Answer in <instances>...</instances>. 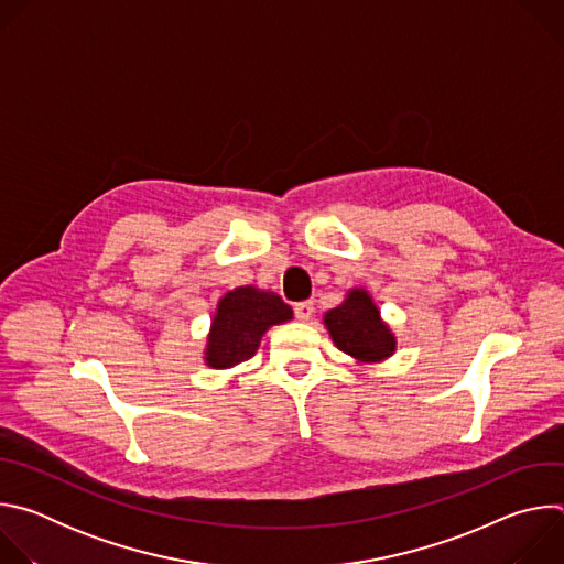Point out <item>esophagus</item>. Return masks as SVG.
<instances>
[{"instance_id":"34e87169","label":"esophagus","mask_w":564,"mask_h":564,"mask_svg":"<svg viewBox=\"0 0 564 564\" xmlns=\"http://www.w3.org/2000/svg\"><path fill=\"white\" fill-rule=\"evenodd\" d=\"M312 312H314V305H312V301H301V303H294V316H296L299 321H307V318L312 316Z\"/></svg>"}]
</instances>
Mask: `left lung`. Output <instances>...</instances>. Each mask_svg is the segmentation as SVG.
Masks as SVG:
<instances>
[{
	"instance_id": "8db88e82",
	"label": "left lung",
	"mask_w": 564,
	"mask_h": 564,
	"mask_svg": "<svg viewBox=\"0 0 564 564\" xmlns=\"http://www.w3.org/2000/svg\"><path fill=\"white\" fill-rule=\"evenodd\" d=\"M326 326L335 346L359 361H379L394 350V337L381 324L370 296L361 290H352L339 307L326 314Z\"/></svg>"
}]
</instances>
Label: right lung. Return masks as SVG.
I'll use <instances>...</instances> for the list:
<instances>
[{"instance_id": "right-lung-1", "label": "right lung", "mask_w": 564, "mask_h": 564, "mask_svg": "<svg viewBox=\"0 0 564 564\" xmlns=\"http://www.w3.org/2000/svg\"><path fill=\"white\" fill-rule=\"evenodd\" d=\"M292 318V307L274 292L254 288H236L227 292L216 310L207 364L214 368H231L250 359L270 326Z\"/></svg>"}]
</instances>
